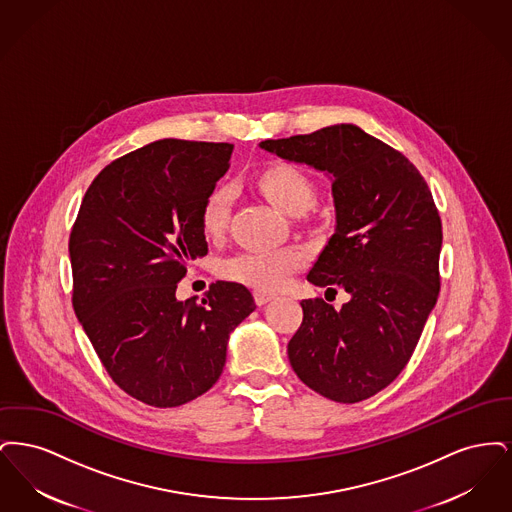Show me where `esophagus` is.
<instances>
[{"label":"esophagus","instance_id":"esophagus-1","mask_svg":"<svg viewBox=\"0 0 512 512\" xmlns=\"http://www.w3.org/2000/svg\"><path fill=\"white\" fill-rule=\"evenodd\" d=\"M253 297H255V303H257V305H259V307H263V305H267L268 301H270V299H274V295H272V293H268V292H259V290H257V292L253 293Z\"/></svg>","mask_w":512,"mask_h":512}]
</instances>
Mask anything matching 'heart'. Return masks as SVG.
I'll return each instance as SVG.
<instances>
[{"instance_id":"b5f03b06","label":"heart","mask_w":512,"mask_h":512,"mask_svg":"<svg viewBox=\"0 0 512 512\" xmlns=\"http://www.w3.org/2000/svg\"><path fill=\"white\" fill-rule=\"evenodd\" d=\"M259 188L268 201L286 215H303L313 199L311 180L292 165H274L261 174ZM230 215V190L220 186L207 195L201 207V228L209 238L220 236ZM307 255L297 247L249 249L220 263V274L259 292H274L290 284L293 274L305 265Z\"/></svg>"}]
</instances>
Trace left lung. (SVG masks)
I'll return each instance as SVG.
<instances>
[{"mask_svg": "<svg viewBox=\"0 0 512 512\" xmlns=\"http://www.w3.org/2000/svg\"><path fill=\"white\" fill-rule=\"evenodd\" d=\"M284 161L324 172L334 234L307 280L349 293L340 311L303 299L288 357L303 384L338 403L384 390L409 363L439 293L441 220L413 163L355 124L259 144Z\"/></svg>", "mask_w": 512, "mask_h": 512, "instance_id": "obj_1", "label": "left lung"}]
</instances>
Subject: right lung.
<instances>
[{
    "label": "right lung",
    "mask_w": 512,
    "mask_h": 512,
    "mask_svg": "<svg viewBox=\"0 0 512 512\" xmlns=\"http://www.w3.org/2000/svg\"><path fill=\"white\" fill-rule=\"evenodd\" d=\"M232 144L159 140L99 172L82 199L69 255L73 307L113 382L167 409L211 390L251 292L217 282L178 301L186 267L207 255L201 207L228 171Z\"/></svg>",
    "instance_id": "1"
}]
</instances>
